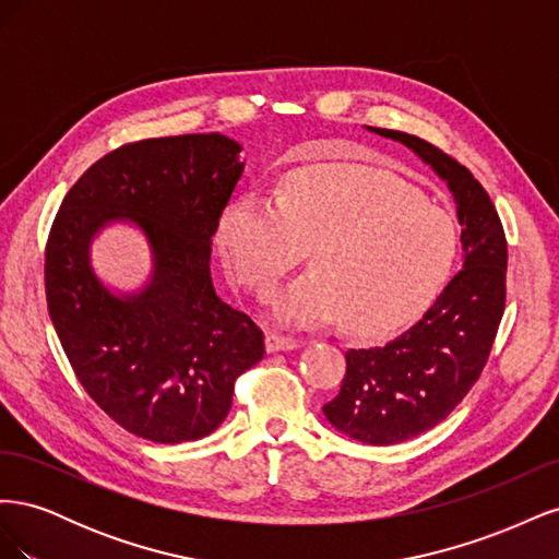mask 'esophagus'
I'll return each instance as SVG.
<instances>
[{
  "label": "esophagus",
  "mask_w": 559,
  "mask_h": 559,
  "mask_svg": "<svg viewBox=\"0 0 559 559\" xmlns=\"http://www.w3.org/2000/svg\"><path fill=\"white\" fill-rule=\"evenodd\" d=\"M302 341H298V337H289V335H282V333H275L270 331L265 333V352L273 354V352H284V349H296L300 347Z\"/></svg>",
  "instance_id": "1"
}]
</instances>
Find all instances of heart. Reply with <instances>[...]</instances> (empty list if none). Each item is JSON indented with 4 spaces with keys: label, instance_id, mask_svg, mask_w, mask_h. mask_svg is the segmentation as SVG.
Masks as SVG:
<instances>
[{
    "label": "heart",
    "instance_id": "heart-1",
    "mask_svg": "<svg viewBox=\"0 0 559 559\" xmlns=\"http://www.w3.org/2000/svg\"><path fill=\"white\" fill-rule=\"evenodd\" d=\"M216 245L235 280L261 298L310 247L314 267L282 292L275 319L292 326L341 319L352 335H382L445 282L456 228L394 177L314 165L286 177L275 200L235 198L218 218Z\"/></svg>",
    "mask_w": 559,
    "mask_h": 559
}]
</instances>
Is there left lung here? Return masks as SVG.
Returning <instances> with one entry per match:
<instances>
[{
    "instance_id": "left-lung-1",
    "label": "left lung",
    "mask_w": 559,
    "mask_h": 559,
    "mask_svg": "<svg viewBox=\"0 0 559 559\" xmlns=\"http://www.w3.org/2000/svg\"><path fill=\"white\" fill-rule=\"evenodd\" d=\"M366 130L408 146L441 177L462 226L464 265L417 324L382 347L349 349L331 425L368 445H394L443 421L483 373L506 306V235L480 181L408 132Z\"/></svg>"
}]
</instances>
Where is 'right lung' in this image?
Segmentation results:
<instances>
[{
  "label": "right lung",
  "instance_id": "1",
  "mask_svg": "<svg viewBox=\"0 0 559 559\" xmlns=\"http://www.w3.org/2000/svg\"><path fill=\"white\" fill-rule=\"evenodd\" d=\"M240 151L218 132L126 144L83 173L48 235L46 302L67 359L99 408L146 441L210 436L265 354L261 329L216 296L210 273ZM111 223L140 227L152 249L138 293L94 275L90 245Z\"/></svg>",
  "mask_w": 559,
  "mask_h": 559
}]
</instances>
